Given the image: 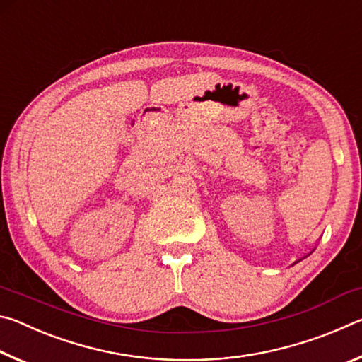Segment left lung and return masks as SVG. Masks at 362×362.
<instances>
[{
  "label": "left lung",
  "instance_id": "1",
  "mask_svg": "<svg viewBox=\"0 0 362 362\" xmlns=\"http://www.w3.org/2000/svg\"><path fill=\"white\" fill-rule=\"evenodd\" d=\"M311 252H313V250H311ZM308 255H310V254H308Z\"/></svg>",
  "mask_w": 362,
  "mask_h": 362
}]
</instances>
